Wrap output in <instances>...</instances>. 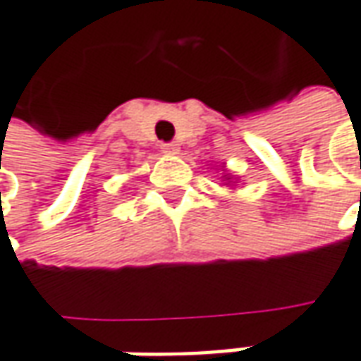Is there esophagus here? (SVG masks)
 <instances>
[{"instance_id": "1", "label": "esophagus", "mask_w": 361, "mask_h": 361, "mask_svg": "<svg viewBox=\"0 0 361 361\" xmlns=\"http://www.w3.org/2000/svg\"><path fill=\"white\" fill-rule=\"evenodd\" d=\"M161 151H163L165 155H178L180 147H178V145H173V142H165V145H161Z\"/></svg>"}]
</instances>
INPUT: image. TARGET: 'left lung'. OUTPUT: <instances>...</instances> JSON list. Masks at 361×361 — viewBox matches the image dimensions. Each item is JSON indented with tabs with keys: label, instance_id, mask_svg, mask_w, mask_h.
I'll use <instances>...</instances> for the list:
<instances>
[{
	"label": "left lung",
	"instance_id": "left-lung-1",
	"mask_svg": "<svg viewBox=\"0 0 361 361\" xmlns=\"http://www.w3.org/2000/svg\"><path fill=\"white\" fill-rule=\"evenodd\" d=\"M224 180H231V178H224Z\"/></svg>",
	"mask_w": 361,
	"mask_h": 361
}]
</instances>
